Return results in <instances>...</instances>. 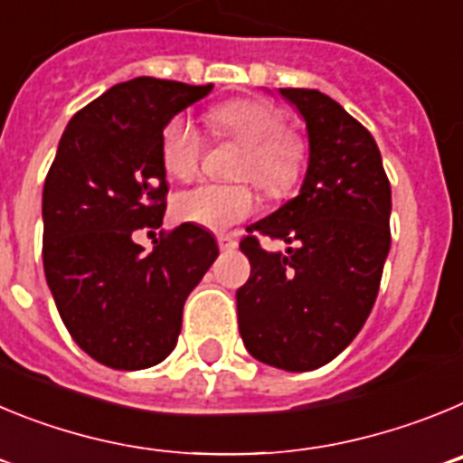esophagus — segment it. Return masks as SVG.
Returning <instances> with one entry per match:
<instances>
[{
    "label": "esophagus",
    "instance_id": "34e87169",
    "mask_svg": "<svg viewBox=\"0 0 463 463\" xmlns=\"http://www.w3.org/2000/svg\"><path fill=\"white\" fill-rule=\"evenodd\" d=\"M218 245L222 252H232V250H236V245L239 243H236L232 236H218Z\"/></svg>",
    "mask_w": 463,
    "mask_h": 463
}]
</instances>
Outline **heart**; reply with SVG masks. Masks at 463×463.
<instances>
[{"mask_svg":"<svg viewBox=\"0 0 463 463\" xmlns=\"http://www.w3.org/2000/svg\"><path fill=\"white\" fill-rule=\"evenodd\" d=\"M208 132L215 141L243 146L236 178H250L267 194H288L304 175L308 141L282 125V116L267 101L239 99L213 109ZM203 153L206 137L190 116L178 113L166 122L159 138V159L171 178L190 181L202 166ZM257 206L260 196L250 183H202L175 196L174 213L183 222L222 232L250 218Z\"/></svg>","mask_w":463,"mask_h":463,"instance_id":"1","label":"heart"}]
</instances>
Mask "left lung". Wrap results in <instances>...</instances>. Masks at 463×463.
<instances>
[{
    "label": "left lung",
    "instance_id": "8db88e82",
    "mask_svg": "<svg viewBox=\"0 0 463 463\" xmlns=\"http://www.w3.org/2000/svg\"><path fill=\"white\" fill-rule=\"evenodd\" d=\"M306 118L308 174L298 196L248 227L250 278L236 292L239 329L260 362L313 371L345 350L375 304L390 252L392 187L378 143L317 90L280 88ZM260 235L290 243L269 253Z\"/></svg>",
    "mask_w": 463,
    "mask_h": 463
}]
</instances>
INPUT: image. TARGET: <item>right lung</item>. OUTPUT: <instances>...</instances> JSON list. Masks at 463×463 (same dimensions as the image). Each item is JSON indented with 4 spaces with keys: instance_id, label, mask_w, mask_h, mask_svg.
Listing matches in <instances>:
<instances>
[{
    "instance_id": "add662e5",
    "label": "right lung",
    "mask_w": 463,
    "mask_h": 463,
    "mask_svg": "<svg viewBox=\"0 0 463 463\" xmlns=\"http://www.w3.org/2000/svg\"><path fill=\"white\" fill-rule=\"evenodd\" d=\"M213 85L141 79L118 83L69 120L43 185V271L71 338L109 369L169 357L183 306L218 257L206 229L159 232L153 252L134 241L162 227L166 122Z\"/></svg>"
}]
</instances>
